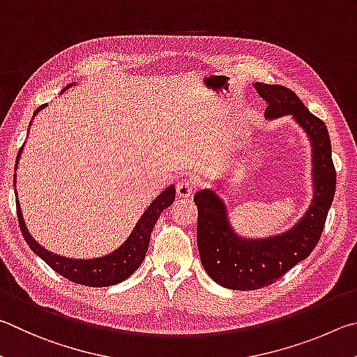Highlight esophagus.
I'll use <instances>...</instances> for the list:
<instances>
[{
  "instance_id": "obj_1",
  "label": "esophagus",
  "mask_w": 357,
  "mask_h": 357,
  "mask_svg": "<svg viewBox=\"0 0 357 357\" xmlns=\"http://www.w3.org/2000/svg\"><path fill=\"white\" fill-rule=\"evenodd\" d=\"M195 190H196V185L191 182V180L185 178V180H180L177 183V188H175V195H177L178 199H186L195 195Z\"/></svg>"
}]
</instances>
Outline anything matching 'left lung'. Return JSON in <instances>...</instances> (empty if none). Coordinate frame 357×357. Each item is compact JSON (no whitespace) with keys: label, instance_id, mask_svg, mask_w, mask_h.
<instances>
[{"label":"left lung","instance_id":"obj_1","mask_svg":"<svg viewBox=\"0 0 357 357\" xmlns=\"http://www.w3.org/2000/svg\"><path fill=\"white\" fill-rule=\"evenodd\" d=\"M268 103L265 117L291 116L312 144L314 199L295 226L268 238H245L234 232L227 207L213 190H201L197 205V249L208 276L230 290H257L271 285L314 251L335 192V167L328 128L293 91L279 84L254 83Z\"/></svg>","mask_w":357,"mask_h":357}]
</instances>
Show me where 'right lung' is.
I'll list each match as a JSON object with an SVG mask.
<instances>
[{"instance_id":"add662e5","label":"right lung","mask_w":357,"mask_h":357,"mask_svg":"<svg viewBox=\"0 0 357 357\" xmlns=\"http://www.w3.org/2000/svg\"><path fill=\"white\" fill-rule=\"evenodd\" d=\"M70 86H73V83L66 86L64 91L68 89ZM43 108H45V105L39 106V108L34 111V116ZM22 150L23 147L18 150L17 165H18V158H20L22 155ZM17 165H15V169H17ZM14 185H15V180H14ZM15 197H17V192H15ZM174 199H175V188L174 185H171L169 188L162 191L152 204L149 205L147 210H144L139 221L136 222L133 232L130 234V236L125 240L123 245L119 246L116 251H112L108 255H103V257H98V259H91V260L67 259V257H62V255L50 252L45 248L40 246L39 243L31 236L29 230L26 229V224H24L18 199H15V201H17V216H18V224H20V230L24 236V240H26L29 248L33 249V252L36 255H39V257L45 261L48 266H52L53 270L56 273H59L62 278L72 280L75 284L87 285V287H109V285H116L119 282H122V280L130 278L131 274L141 266L149 249L150 235H152L155 222L158 221L161 211L167 207H171L174 204Z\"/></svg>"}]
</instances>
